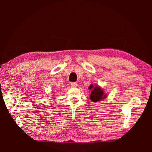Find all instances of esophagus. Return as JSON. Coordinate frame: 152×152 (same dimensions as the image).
Returning a JSON list of instances; mask_svg holds the SVG:
<instances>
[{
    "label": "esophagus",
    "mask_w": 152,
    "mask_h": 152,
    "mask_svg": "<svg viewBox=\"0 0 152 152\" xmlns=\"http://www.w3.org/2000/svg\"><path fill=\"white\" fill-rule=\"evenodd\" d=\"M78 86L77 82H72L71 83V87H77Z\"/></svg>",
    "instance_id": "obj_1"
}]
</instances>
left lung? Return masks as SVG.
<instances>
[{
	"label": "left lung",
	"instance_id": "obj_1",
	"mask_svg": "<svg viewBox=\"0 0 152 152\" xmlns=\"http://www.w3.org/2000/svg\"><path fill=\"white\" fill-rule=\"evenodd\" d=\"M89 89L91 91L90 99L93 102H98L107 97V95L104 93L102 87H100L98 85L93 86V84H91L89 87Z\"/></svg>",
	"mask_w": 152,
	"mask_h": 152
}]
</instances>
